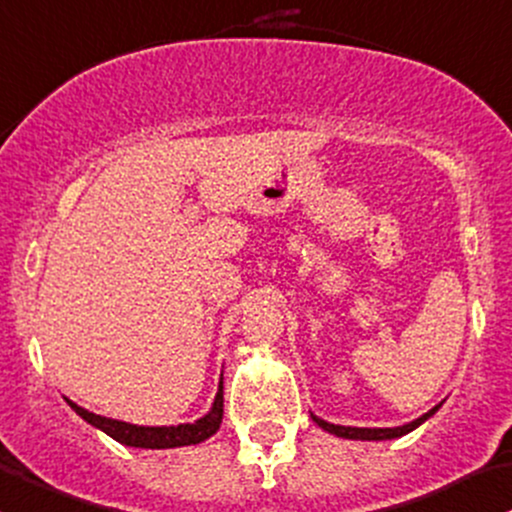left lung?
<instances>
[{
	"mask_svg": "<svg viewBox=\"0 0 512 512\" xmlns=\"http://www.w3.org/2000/svg\"><path fill=\"white\" fill-rule=\"evenodd\" d=\"M439 410L437 407H432L427 414H422L419 419H414L410 424H402V427H385V429H368V427H341V424H331V422H324V419L314 417V422L319 424L321 429H326V432L336 434V437H343V439H360V441H383V439H397L402 437V434L412 432V429H417L419 424L427 422L429 417H432L434 412Z\"/></svg>",
	"mask_w": 512,
	"mask_h": 512,
	"instance_id": "1",
	"label": "left lung"
}]
</instances>
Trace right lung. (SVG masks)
<instances>
[{
  "instance_id": "right-lung-1",
  "label": "right lung",
  "mask_w": 512,
  "mask_h": 512,
  "mask_svg": "<svg viewBox=\"0 0 512 512\" xmlns=\"http://www.w3.org/2000/svg\"><path fill=\"white\" fill-rule=\"evenodd\" d=\"M68 405H71L85 422L102 429L107 437L120 441V444L139 446V449H174V446L201 444V441H206L208 437H213V434L218 432L220 422H223V383L218 387V395H215L211 412H208L206 417L198 419V422L179 424V427H137V424L100 417V414L83 410V407H78L71 400H68Z\"/></svg>"
}]
</instances>
